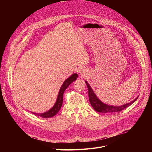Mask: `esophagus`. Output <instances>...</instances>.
<instances>
[{
	"instance_id": "1",
	"label": "esophagus",
	"mask_w": 152,
	"mask_h": 152,
	"mask_svg": "<svg viewBox=\"0 0 152 152\" xmlns=\"http://www.w3.org/2000/svg\"><path fill=\"white\" fill-rule=\"evenodd\" d=\"M79 75L83 77H85L87 75V71L84 68H81L79 70Z\"/></svg>"
}]
</instances>
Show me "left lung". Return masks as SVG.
<instances>
[{
    "label": "left lung",
    "instance_id": "obj_1",
    "mask_svg": "<svg viewBox=\"0 0 152 152\" xmlns=\"http://www.w3.org/2000/svg\"><path fill=\"white\" fill-rule=\"evenodd\" d=\"M87 89H88V93H89V99L91 103V106L93 108L99 113H116L118 111H121L125 109L126 108L128 107L131 105H132L133 103H134L137 100L139 96H137L134 100L131 101L127 103H126L124 105H119V106H114V105H110L106 103L102 102L97 97L96 94H95L92 87L89 85V84L87 83L86 81H85Z\"/></svg>",
    "mask_w": 152,
    "mask_h": 152
}]
</instances>
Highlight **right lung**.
Wrapping results in <instances>:
<instances>
[{
	"instance_id": "right-lung-1",
	"label": "right lung",
	"mask_w": 152,
	"mask_h": 152,
	"mask_svg": "<svg viewBox=\"0 0 152 152\" xmlns=\"http://www.w3.org/2000/svg\"><path fill=\"white\" fill-rule=\"evenodd\" d=\"M77 77H78L77 74L74 73L72 75H71L69 77H68L66 79V80L63 82V84L61 85L60 89L56 102L55 103V104L52 107V108H51L49 111H46V112H45V113H34V112H32V113L34 115H36L37 116H39L42 117V118H51V117L54 116L58 112L59 110H60V108L61 107L62 103H63L64 92H65L66 89L72 83L76 80Z\"/></svg>"
}]
</instances>
